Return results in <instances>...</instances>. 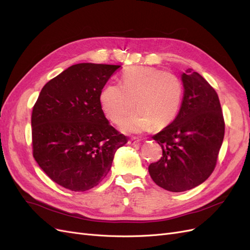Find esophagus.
<instances>
[{"label": "esophagus", "mask_w": 250, "mask_h": 250, "mask_svg": "<svg viewBox=\"0 0 250 250\" xmlns=\"http://www.w3.org/2000/svg\"><path fill=\"white\" fill-rule=\"evenodd\" d=\"M139 142H140V139H138V138H131L129 140V145L136 146V145H139Z\"/></svg>", "instance_id": "esophagus-1"}]
</instances>
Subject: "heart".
<instances>
[{"instance_id": "heart-1", "label": "heart", "mask_w": 250, "mask_h": 250, "mask_svg": "<svg viewBox=\"0 0 250 250\" xmlns=\"http://www.w3.org/2000/svg\"><path fill=\"white\" fill-rule=\"evenodd\" d=\"M123 84L109 83L102 91L101 104L105 115L119 124L134 106L136 111L125 119L121 130L142 133L154 125L162 129L180 110L183 85L175 74L144 66L130 67L121 76Z\"/></svg>"}]
</instances>
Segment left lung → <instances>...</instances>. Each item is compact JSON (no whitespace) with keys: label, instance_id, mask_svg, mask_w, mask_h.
Returning <instances> with one entry per match:
<instances>
[{"label":"left lung","instance_id":"left-lung-1","mask_svg":"<svg viewBox=\"0 0 250 250\" xmlns=\"http://www.w3.org/2000/svg\"><path fill=\"white\" fill-rule=\"evenodd\" d=\"M181 81L180 111L172 124L153 136L162 147V157L148 167L153 181L174 192L194 188L210 176L225 129L215 89L192 69L181 74Z\"/></svg>","mask_w":250,"mask_h":250}]
</instances>
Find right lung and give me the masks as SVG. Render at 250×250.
Segmentation results:
<instances>
[{
	"instance_id": "1",
	"label": "right lung",
	"mask_w": 250,
	"mask_h": 250,
	"mask_svg": "<svg viewBox=\"0 0 250 250\" xmlns=\"http://www.w3.org/2000/svg\"><path fill=\"white\" fill-rule=\"evenodd\" d=\"M120 66L76 63L42 89L32 116L33 157L50 179L84 191L109 173L116 151L126 144L105 118L101 94Z\"/></svg>"
}]
</instances>
